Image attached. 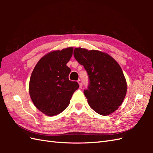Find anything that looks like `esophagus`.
<instances>
[{
  "mask_svg": "<svg viewBox=\"0 0 153 153\" xmlns=\"http://www.w3.org/2000/svg\"><path fill=\"white\" fill-rule=\"evenodd\" d=\"M77 83H79V87H82V80L79 79L78 81H77Z\"/></svg>",
  "mask_w": 153,
  "mask_h": 153,
  "instance_id": "esophagus-1",
  "label": "esophagus"
}]
</instances>
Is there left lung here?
I'll return each mask as SVG.
<instances>
[{
	"label": "left lung",
	"instance_id": "1",
	"mask_svg": "<svg viewBox=\"0 0 153 153\" xmlns=\"http://www.w3.org/2000/svg\"><path fill=\"white\" fill-rule=\"evenodd\" d=\"M74 55L88 74L90 84L83 93L91 108L102 116L116 111L122 104L128 89L119 64L108 54L98 50L76 48Z\"/></svg>",
	"mask_w": 153,
	"mask_h": 153
}]
</instances>
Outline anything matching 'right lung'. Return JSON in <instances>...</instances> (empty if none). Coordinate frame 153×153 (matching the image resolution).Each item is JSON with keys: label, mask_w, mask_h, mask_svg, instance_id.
<instances>
[{"label": "right lung", "mask_w": 153, "mask_h": 153, "mask_svg": "<svg viewBox=\"0 0 153 153\" xmlns=\"http://www.w3.org/2000/svg\"><path fill=\"white\" fill-rule=\"evenodd\" d=\"M73 47L51 51L35 66L29 83V93L35 106L48 116H56L70 105L76 82L69 80L71 71L66 66L73 54Z\"/></svg>", "instance_id": "obj_1"}]
</instances>
